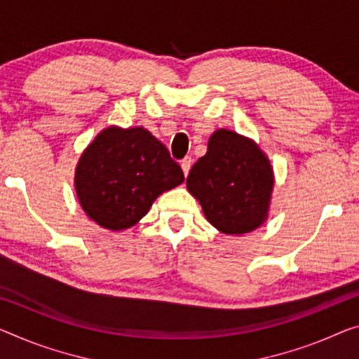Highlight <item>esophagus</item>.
Wrapping results in <instances>:
<instances>
[{
	"label": "esophagus",
	"instance_id": "1",
	"mask_svg": "<svg viewBox=\"0 0 359 359\" xmlns=\"http://www.w3.org/2000/svg\"><path fill=\"white\" fill-rule=\"evenodd\" d=\"M191 165H192V158L191 157H186L181 161V168H183V173L187 176V173H189L191 170Z\"/></svg>",
	"mask_w": 359,
	"mask_h": 359
}]
</instances>
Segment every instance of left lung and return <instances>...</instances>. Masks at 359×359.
Listing matches in <instances>:
<instances>
[{"label": "left lung", "instance_id": "1", "mask_svg": "<svg viewBox=\"0 0 359 359\" xmlns=\"http://www.w3.org/2000/svg\"><path fill=\"white\" fill-rule=\"evenodd\" d=\"M273 183L264 154L229 130L215 131L186 180L205 218L224 234L250 233L264 222Z\"/></svg>", "mask_w": 359, "mask_h": 359}]
</instances>
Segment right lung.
<instances>
[{
    "instance_id": "right-lung-1",
    "label": "right lung",
    "mask_w": 359,
    "mask_h": 359,
    "mask_svg": "<svg viewBox=\"0 0 359 359\" xmlns=\"http://www.w3.org/2000/svg\"><path fill=\"white\" fill-rule=\"evenodd\" d=\"M184 181L180 163L144 128H107L81 156L76 196L88 217L102 228H131L163 191Z\"/></svg>"
}]
</instances>
